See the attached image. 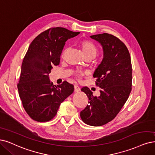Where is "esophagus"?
Here are the masks:
<instances>
[{
	"instance_id": "esophagus-1",
	"label": "esophagus",
	"mask_w": 155,
	"mask_h": 155,
	"mask_svg": "<svg viewBox=\"0 0 155 155\" xmlns=\"http://www.w3.org/2000/svg\"><path fill=\"white\" fill-rule=\"evenodd\" d=\"M74 92H78V91H81V88H80L78 85H75L74 86Z\"/></svg>"
}]
</instances>
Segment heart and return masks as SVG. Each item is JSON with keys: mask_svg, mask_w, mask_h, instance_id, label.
Wrapping results in <instances>:
<instances>
[{"mask_svg": "<svg viewBox=\"0 0 155 155\" xmlns=\"http://www.w3.org/2000/svg\"><path fill=\"white\" fill-rule=\"evenodd\" d=\"M80 47H81L83 54L85 57H87L90 55H94L95 56L97 54V48L95 47V45L89 40H82V41L79 43ZM66 50L65 49L62 51V56H64L66 54ZM82 74V72H77L76 73V77L79 78Z\"/></svg>", "mask_w": 155, "mask_h": 155, "instance_id": "heart-1", "label": "heart"}]
</instances>
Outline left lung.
<instances>
[{"label":"left lung","instance_id":"obj_1","mask_svg":"<svg viewBox=\"0 0 155 155\" xmlns=\"http://www.w3.org/2000/svg\"><path fill=\"white\" fill-rule=\"evenodd\" d=\"M90 38L103 48L102 61L93 74L96 85L102 89L96 97L88 87L82 88L89 105L81 112V117L85 124L100 127L111 121L127 101L131 91L132 68L128 50L117 37L104 33Z\"/></svg>","mask_w":155,"mask_h":155}]
</instances>
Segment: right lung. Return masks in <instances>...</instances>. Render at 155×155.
<instances>
[{"label":"right lung","mask_w":155,"mask_h":155,"mask_svg":"<svg viewBox=\"0 0 155 155\" xmlns=\"http://www.w3.org/2000/svg\"><path fill=\"white\" fill-rule=\"evenodd\" d=\"M63 27L51 28L41 33L28 47L22 62L18 90L23 107L34 121L52 119L61 103L71 95L74 86L66 81L54 85L49 74L59 64L66 41L79 34Z\"/></svg>","instance_id":"obj_1"}]
</instances>
